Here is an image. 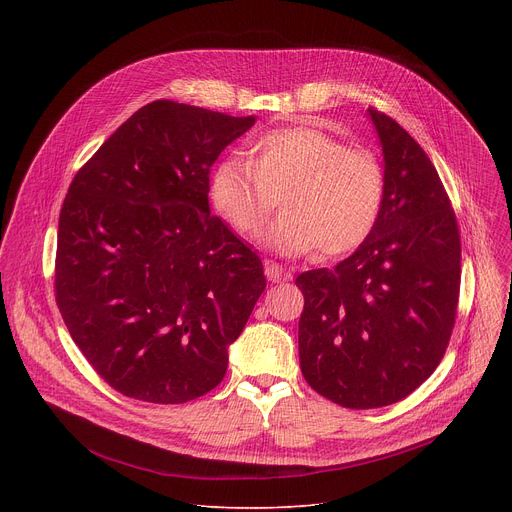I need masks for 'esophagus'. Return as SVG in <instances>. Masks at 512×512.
Listing matches in <instances>:
<instances>
[{
    "label": "esophagus",
    "mask_w": 512,
    "mask_h": 512,
    "mask_svg": "<svg viewBox=\"0 0 512 512\" xmlns=\"http://www.w3.org/2000/svg\"><path fill=\"white\" fill-rule=\"evenodd\" d=\"M265 275H267V279H269L271 283H281V281L291 279V273H289V271H285L281 265L271 263V261L265 263Z\"/></svg>",
    "instance_id": "obj_1"
}]
</instances>
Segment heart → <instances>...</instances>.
I'll return each mask as SVG.
<instances>
[{"mask_svg":"<svg viewBox=\"0 0 512 512\" xmlns=\"http://www.w3.org/2000/svg\"><path fill=\"white\" fill-rule=\"evenodd\" d=\"M385 194L379 158L318 127L269 131L253 141L249 162L225 158L210 178L214 208L241 237L259 235L281 200L263 245L287 257L352 253L375 231Z\"/></svg>","mask_w":512,"mask_h":512,"instance_id":"obj_1","label":"heart"}]
</instances>
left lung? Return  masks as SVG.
<instances>
[{"label": "left lung", "mask_w": 512, "mask_h": 512, "mask_svg": "<svg viewBox=\"0 0 512 512\" xmlns=\"http://www.w3.org/2000/svg\"><path fill=\"white\" fill-rule=\"evenodd\" d=\"M369 117L387 178L379 223L334 269L296 279L302 375L348 409L397 403L437 369L460 296V231L437 170L397 121Z\"/></svg>", "instance_id": "left-lung-1"}]
</instances>
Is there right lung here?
Segmentation results:
<instances>
[{
  "instance_id": "add662e5",
  "label": "right lung",
  "mask_w": 512,
  "mask_h": 512,
  "mask_svg": "<svg viewBox=\"0 0 512 512\" xmlns=\"http://www.w3.org/2000/svg\"><path fill=\"white\" fill-rule=\"evenodd\" d=\"M255 125L194 105L135 111L77 172L58 218L56 304L97 375L176 405L223 381L263 265L208 206V174Z\"/></svg>"
}]
</instances>
